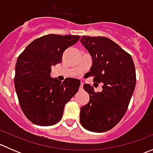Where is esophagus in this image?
Wrapping results in <instances>:
<instances>
[{
  "instance_id": "obj_1",
  "label": "esophagus",
  "mask_w": 153,
  "mask_h": 153,
  "mask_svg": "<svg viewBox=\"0 0 153 153\" xmlns=\"http://www.w3.org/2000/svg\"><path fill=\"white\" fill-rule=\"evenodd\" d=\"M84 89V87H83V84H81V85L79 86V91H82Z\"/></svg>"
}]
</instances>
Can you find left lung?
Masks as SVG:
<instances>
[{
  "label": "left lung",
  "instance_id": "left-lung-1",
  "mask_svg": "<svg viewBox=\"0 0 153 153\" xmlns=\"http://www.w3.org/2000/svg\"><path fill=\"white\" fill-rule=\"evenodd\" d=\"M80 41L92 58L89 76H94V82L103 83L99 92H95L89 84L84 85L89 101L81 108L80 122L91 132H106L121 121L127 110L136 83L133 60L106 37L83 36Z\"/></svg>",
  "mask_w": 153,
  "mask_h": 153
}]
</instances>
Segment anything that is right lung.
<instances>
[{
    "mask_svg": "<svg viewBox=\"0 0 153 153\" xmlns=\"http://www.w3.org/2000/svg\"><path fill=\"white\" fill-rule=\"evenodd\" d=\"M78 35L50 34L34 40L18 56L15 87L24 115L33 124L51 126L61 119L64 106L76 94L81 81L51 77L52 67L62 61L64 51Z\"/></svg>",
    "mask_w": 153,
    "mask_h": 153,
    "instance_id": "add662e5",
    "label": "right lung"
}]
</instances>
